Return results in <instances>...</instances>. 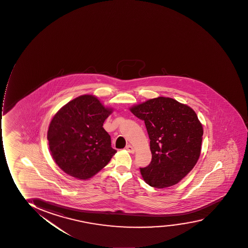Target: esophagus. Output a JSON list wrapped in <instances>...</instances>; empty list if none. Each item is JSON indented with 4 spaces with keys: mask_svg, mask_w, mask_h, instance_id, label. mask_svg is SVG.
<instances>
[{
    "mask_svg": "<svg viewBox=\"0 0 248 248\" xmlns=\"http://www.w3.org/2000/svg\"><path fill=\"white\" fill-rule=\"evenodd\" d=\"M125 149L127 150L130 153H134V148L131 145H127V146H125Z\"/></svg>",
    "mask_w": 248,
    "mask_h": 248,
    "instance_id": "1",
    "label": "esophagus"
}]
</instances>
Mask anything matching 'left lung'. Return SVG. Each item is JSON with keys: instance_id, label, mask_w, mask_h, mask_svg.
<instances>
[{"instance_id": "8db88e82", "label": "left lung", "mask_w": 248, "mask_h": 248, "mask_svg": "<svg viewBox=\"0 0 248 248\" xmlns=\"http://www.w3.org/2000/svg\"><path fill=\"white\" fill-rule=\"evenodd\" d=\"M131 111L144 121L149 136L152 161L140 168L145 182L155 188L175 185L200 156L203 128L197 114L186 105L161 96Z\"/></svg>"}]
</instances>
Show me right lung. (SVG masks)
<instances>
[{
	"mask_svg": "<svg viewBox=\"0 0 248 248\" xmlns=\"http://www.w3.org/2000/svg\"><path fill=\"white\" fill-rule=\"evenodd\" d=\"M110 112L95 96L84 95L54 116L48 129V144L54 161L64 172L86 180L108 164L117 152L102 127Z\"/></svg>",
	"mask_w": 248,
	"mask_h": 248,
	"instance_id": "add662e5",
	"label": "right lung"
}]
</instances>
